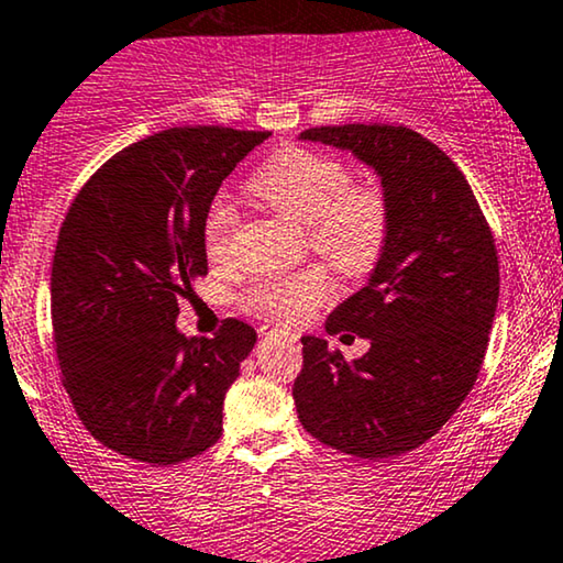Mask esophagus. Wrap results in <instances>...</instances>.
I'll list each match as a JSON object with an SVG mask.
<instances>
[{
    "label": "esophagus",
    "instance_id": "34e87169",
    "mask_svg": "<svg viewBox=\"0 0 563 563\" xmlns=\"http://www.w3.org/2000/svg\"><path fill=\"white\" fill-rule=\"evenodd\" d=\"M260 334L262 338H283V340H288V343H296V334H290V332H283V330H273V327H262L260 330Z\"/></svg>",
    "mask_w": 563,
    "mask_h": 563
}]
</instances>
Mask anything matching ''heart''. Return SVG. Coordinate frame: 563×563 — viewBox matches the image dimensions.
Returning <instances> with one entry per match:
<instances>
[{
    "mask_svg": "<svg viewBox=\"0 0 563 563\" xmlns=\"http://www.w3.org/2000/svg\"><path fill=\"white\" fill-rule=\"evenodd\" d=\"M351 168L332 155L288 147L257 170L249 189L269 210L303 223L314 252L347 275H364L384 254L389 239V202L372 184H351ZM239 212L225 197L212 199L202 220L210 260L229 254ZM334 294L332 275L309 265L288 275H267L246 294V306L280 324L314 314Z\"/></svg>",
    "mask_w": 563,
    "mask_h": 563,
    "instance_id": "1",
    "label": "heart"
}]
</instances>
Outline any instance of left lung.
Segmentation results:
<instances>
[{"mask_svg":"<svg viewBox=\"0 0 563 563\" xmlns=\"http://www.w3.org/2000/svg\"><path fill=\"white\" fill-rule=\"evenodd\" d=\"M301 140L351 151L379 174L389 239L366 286L324 324L372 347L347 364L327 340L301 338L298 421L332 450L395 457L439 433L478 379L499 303L494 233L450 155L408 126H311Z\"/></svg>","mask_w":563,"mask_h":563,"instance_id":"obj_1","label":"left lung"}]
</instances>
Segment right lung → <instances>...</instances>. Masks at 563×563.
<instances>
[{
  "mask_svg": "<svg viewBox=\"0 0 563 563\" xmlns=\"http://www.w3.org/2000/svg\"><path fill=\"white\" fill-rule=\"evenodd\" d=\"M269 132L174 126L103 163L69 205L52 265L62 382L85 429L147 465L197 457L223 433V400L257 332L176 330L208 275L202 220L220 184Z\"/></svg>",
  "mask_w": 563,
  "mask_h": 563,
  "instance_id": "add662e5",
  "label": "right lung"
}]
</instances>
